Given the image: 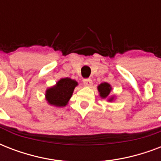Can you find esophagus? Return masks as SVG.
<instances>
[{
    "label": "esophagus",
    "instance_id": "esophagus-1",
    "mask_svg": "<svg viewBox=\"0 0 161 161\" xmlns=\"http://www.w3.org/2000/svg\"><path fill=\"white\" fill-rule=\"evenodd\" d=\"M83 84L87 87H90L93 84V81L91 78H84L83 79Z\"/></svg>",
    "mask_w": 161,
    "mask_h": 161
}]
</instances>
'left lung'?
<instances>
[{
  "mask_svg": "<svg viewBox=\"0 0 161 161\" xmlns=\"http://www.w3.org/2000/svg\"><path fill=\"white\" fill-rule=\"evenodd\" d=\"M98 92H99V95H100L101 98H106L107 97H108V95H109L110 92L112 90V88H111V86H110L109 83H103L98 86ZM113 100H114V96L108 98V101H109V102H111V101Z\"/></svg>",
  "mask_w": 161,
  "mask_h": 161,
  "instance_id": "left-lung-1",
  "label": "left lung"
}]
</instances>
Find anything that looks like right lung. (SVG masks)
Segmentation results:
<instances>
[{
	"mask_svg": "<svg viewBox=\"0 0 161 161\" xmlns=\"http://www.w3.org/2000/svg\"><path fill=\"white\" fill-rule=\"evenodd\" d=\"M78 83L73 79L61 78L56 85L47 89L45 97L47 103L56 107H64L73 95V90Z\"/></svg>",
	"mask_w": 161,
	"mask_h": 161,
	"instance_id": "obj_1",
	"label": "right lung"
}]
</instances>
